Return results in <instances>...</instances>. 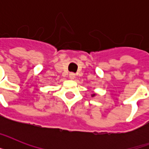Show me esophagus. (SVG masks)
Returning <instances> with one entry per match:
<instances>
[{"instance_id": "obj_1", "label": "esophagus", "mask_w": 149, "mask_h": 149, "mask_svg": "<svg viewBox=\"0 0 149 149\" xmlns=\"http://www.w3.org/2000/svg\"><path fill=\"white\" fill-rule=\"evenodd\" d=\"M69 77H70V78L71 79H73L75 78V77H76V74H75V73H73V72H70V76H69Z\"/></svg>"}]
</instances>
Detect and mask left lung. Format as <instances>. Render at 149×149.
I'll use <instances>...</instances> for the list:
<instances>
[{"label": "left lung", "instance_id": "obj_1", "mask_svg": "<svg viewBox=\"0 0 149 149\" xmlns=\"http://www.w3.org/2000/svg\"><path fill=\"white\" fill-rule=\"evenodd\" d=\"M94 96H95V94H93V95H92V97H94Z\"/></svg>", "mask_w": 149, "mask_h": 149}]
</instances>
